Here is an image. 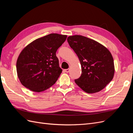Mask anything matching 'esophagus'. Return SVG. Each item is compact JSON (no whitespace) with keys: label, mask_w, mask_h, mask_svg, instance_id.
I'll return each mask as SVG.
<instances>
[{"label":"esophagus","mask_w":133,"mask_h":133,"mask_svg":"<svg viewBox=\"0 0 133 133\" xmlns=\"http://www.w3.org/2000/svg\"><path fill=\"white\" fill-rule=\"evenodd\" d=\"M64 71H65L66 73H68V72H69V71H70V69H69V68H68V69L64 70Z\"/></svg>","instance_id":"1"}]
</instances>
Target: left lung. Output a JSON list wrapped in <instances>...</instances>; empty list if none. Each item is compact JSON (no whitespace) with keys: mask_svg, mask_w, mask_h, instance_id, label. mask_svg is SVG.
Listing matches in <instances>:
<instances>
[{"mask_svg":"<svg viewBox=\"0 0 133 133\" xmlns=\"http://www.w3.org/2000/svg\"><path fill=\"white\" fill-rule=\"evenodd\" d=\"M67 41L77 55L82 68L75 82L88 93L101 91L112 80L114 60L108 49L97 41L81 35L68 36Z\"/></svg>","mask_w":133,"mask_h":133,"instance_id":"obj_1","label":"left lung"}]
</instances>
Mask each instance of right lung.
Masks as SVG:
<instances>
[{"mask_svg":"<svg viewBox=\"0 0 133 133\" xmlns=\"http://www.w3.org/2000/svg\"><path fill=\"white\" fill-rule=\"evenodd\" d=\"M66 35L50 34L38 38L21 51L16 61V72L21 83L35 92L54 85L62 70L56 52L65 41Z\"/></svg>","mask_w":133,"mask_h":133,"instance_id":"1","label":"right lung"}]
</instances>
